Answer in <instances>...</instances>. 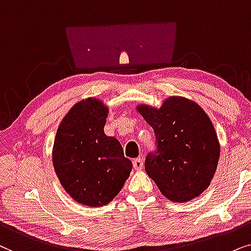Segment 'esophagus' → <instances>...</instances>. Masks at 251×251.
Returning a JSON list of instances; mask_svg holds the SVG:
<instances>
[{
	"label": "esophagus",
	"instance_id": "1",
	"mask_svg": "<svg viewBox=\"0 0 251 251\" xmlns=\"http://www.w3.org/2000/svg\"><path fill=\"white\" fill-rule=\"evenodd\" d=\"M133 166H134L135 170H141L143 168V160L141 158H135L133 160Z\"/></svg>",
	"mask_w": 251,
	"mask_h": 251
}]
</instances>
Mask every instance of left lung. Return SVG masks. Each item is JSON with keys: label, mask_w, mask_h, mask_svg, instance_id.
Listing matches in <instances>:
<instances>
[{"label": "left lung", "mask_w": 251, "mask_h": 251, "mask_svg": "<svg viewBox=\"0 0 251 251\" xmlns=\"http://www.w3.org/2000/svg\"><path fill=\"white\" fill-rule=\"evenodd\" d=\"M153 128L155 151L145 170L160 193L173 202H188L208 188L218 164L220 147L211 120L195 102L172 96L159 109L139 105Z\"/></svg>", "instance_id": "8db88e82"}]
</instances>
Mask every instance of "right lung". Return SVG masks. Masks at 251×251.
Listing matches in <instances>:
<instances>
[{
  "instance_id": "obj_1",
  "label": "right lung",
  "mask_w": 251,
  "mask_h": 251,
  "mask_svg": "<svg viewBox=\"0 0 251 251\" xmlns=\"http://www.w3.org/2000/svg\"><path fill=\"white\" fill-rule=\"evenodd\" d=\"M106 116L101 101L82 100L62 120L53 142V168L63 188L87 206L111 202L133 168L118 140L104 134Z\"/></svg>"
}]
</instances>
